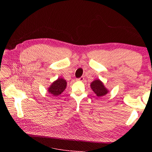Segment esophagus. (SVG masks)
I'll list each match as a JSON object with an SVG mask.
<instances>
[{"label": "esophagus", "mask_w": 152, "mask_h": 152, "mask_svg": "<svg viewBox=\"0 0 152 152\" xmlns=\"http://www.w3.org/2000/svg\"><path fill=\"white\" fill-rule=\"evenodd\" d=\"M84 79V77H79V78H78V79H77V81H83V80Z\"/></svg>", "instance_id": "obj_1"}]
</instances>
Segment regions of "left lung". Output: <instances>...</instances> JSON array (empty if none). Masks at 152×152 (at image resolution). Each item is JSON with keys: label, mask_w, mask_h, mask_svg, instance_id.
<instances>
[{"label": "left lung", "mask_w": 152, "mask_h": 152, "mask_svg": "<svg viewBox=\"0 0 152 152\" xmlns=\"http://www.w3.org/2000/svg\"><path fill=\"white\" fill-rule=\"evenodd\" d=\"M91 87L97 97H102L107 94L109 92L107 88L99 79H95L91 83Z\"/></svg>", "instance_id": "left-lung-1"}]
</instances>
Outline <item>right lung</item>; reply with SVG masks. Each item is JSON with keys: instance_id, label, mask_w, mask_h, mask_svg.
<instances>
[{"instance_id": "1", "label": "right lung", "mask_w": 152, "mask_h": 152, "mask_svg": "<svg viewBox=\"0 0 152 152\" xmlns=\"http://www.w3.org/2000/svg\"><path fill=\"white\" fill-rule=\"evenodd\" d=\"M67 83L65 79L62 77H58L57 80L53 81L48 88V92L53 96H58L65 90Z\"/></svg>"}]
</instances>
